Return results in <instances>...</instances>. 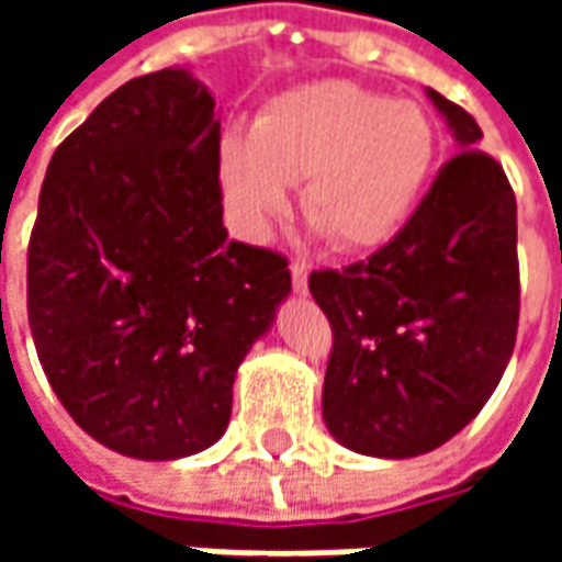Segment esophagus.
I'll return each instance as SVG.
<instances>
[{"label":"esophagus","mask_w":562,"mask_h":562,"mask_svg":"<svg viewBox=\"0 0 562 562\" xmlns=\"http://www.w3.org/2000/svg\"><path fill=\"white\" fill-rule=\"evenodd\" d=\"M292 270V289L297 294H306V280H310V265L306 261H292L289 265Z\"/></svg>","instance_id":"34e87169"}]
</instances>
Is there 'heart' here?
<instances>
[{
	"instance_id": "b5f03b06",
	"label": "heart",
	"mask_w": 562,
	"mask_h": 562,
	"mask_svg": "<svg viewBox=\"0 0 562 562\" xmlns=\"http://www.w3.org/2000/svg\"><path fill=\"white\" fill-rule=\"evenodd\" d=\"M436 165V128L422 104L349 80H316L273 95L252 132L220 149L232 216L265 237L301 183V210L346 252L376 249L418 207Z\"/></svg>"
}]
</instances>
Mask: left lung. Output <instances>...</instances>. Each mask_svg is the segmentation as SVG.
Segmentation results:
<instances>
[{
  "label": "left lung",
  "instance_id": "1",
  "mask_svg": "<svg viewBox=\"0 0 562 562\" xmlns=\"http://www.w3.org/2000/svg\"><path fill=\"white\" fill-rule=\"evenodd\" d=\"M460 153L394 240L367 261L313 270L310 292L334 349L322 415L370 458L434 451L482 413L518 337V207L482 128L427 90Z\"/></svg>",
  "mask_w": 562,
  "mask_h": 562
}]
</instances>
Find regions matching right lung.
<instances>
[{"label": "right lung", "instance_id": "obj_1", "mask_svg": "<svg viewBox=\"0 0 562 562\" xmlns=\"http://www.w3.org/2000/svg\"><path fill=\"white\" fill-rule=\"evenodd\" d=\"M213 108L186 68L128 80L56 147L38 195L35 352L68 415L128 458L225 434L237 367L292 292L285 256L228 240Z\"/></svg>", "mask_w": 562, "mask_h": 562}]
</instances>
